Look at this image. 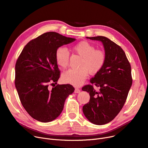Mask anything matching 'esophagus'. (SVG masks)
Instances as JSON below:
<instances>
[{
	"label": "esophagus",
	"instance_id": "esophagus-1",
	"mask_svg": "<svg viewBox=\"0 0 148 148\" xmlns=\"http://www.w3.org/2000/svg\"><path fill=\"white\" fill-rule=\"evenodd\" d=\"M79 92H80V90L78 88H75L74 90V93H75V94H78Z\"/></svg>",
	"mask_w": 148,
	"mask_h": 148
}]
</instances>
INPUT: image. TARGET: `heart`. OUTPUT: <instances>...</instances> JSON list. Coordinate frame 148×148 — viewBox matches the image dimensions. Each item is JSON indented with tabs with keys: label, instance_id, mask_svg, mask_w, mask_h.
Wrapping results in <instances>:
<instances>
[{
	"label": "heart",
	"instance_id": "1",
	"mask_svg": "<svg viewBox=\"0 0 148 148\" xmlns=\"http://www.w3.org/2000/svg\"><path fill=\"white\" fill-rule=\"evenodd\" d=\"M74 51L80 56V62L78 69H69L62 75V80L78 86L82 84L87 78L88 72L92 75L98 73L103 68L106 62V53L101 49H95L94 45L88 41H83L75 44L73 47ZM57 64L63 68L69 65V53L64 48L59 47L55 53Z\"/></svg>",
	"mask_w": 148,
	"mask_h": 148
}]
</instances>
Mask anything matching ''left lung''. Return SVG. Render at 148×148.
I'll return each mask as SVG.
<instances>
[{
    "label": "left lung",
    "instance_id": "8db88e82",
    "mask_svg": "<svg viewBox=\"0 0 148 148\" xmlns=\"http://www.w3.org/2000/svg\"><path fill=\"white\" fill-rule=\"evenodd\" d=\"M103 44L106 62L103 68L85 85L82 90L89 93V102L83 107L86 118L95 125L112 121L125 104L133 83L131 65L119 45L105 36L86 37ZM98 87L95 91L93 84Z\"/></svg>",
    "mask_w": 148,
    "mask_h": 148
}]
</instances>
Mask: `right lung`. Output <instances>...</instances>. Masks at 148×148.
Masks as SVG:
<instances>
[{"label":"right lung","mask_w":148,"mask_h":148,"mask_svg":"<svg viewBox=\"0 0 148 148\" xmlns=\"http://www.w3.org/2000/svg\"><path fill=\"white\" fill-rule=\"evenodd\" d=\"M75 40L54 32H46L29 41L15 64V86L22 106L34 119L49 122L63 110L66 98L73 94L72 85L57 84L60 71L57 49ZM50 84L54 86L50 88Z\"/></svg>","instance_id":"add662e5"}]
</instances>
